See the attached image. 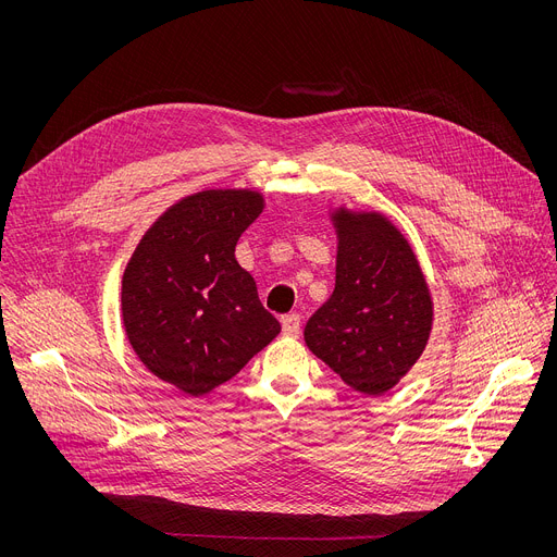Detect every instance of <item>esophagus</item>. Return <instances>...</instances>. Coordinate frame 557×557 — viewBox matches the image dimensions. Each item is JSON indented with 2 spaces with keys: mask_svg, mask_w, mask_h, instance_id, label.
I'll return each instance as SVG.
<instances>
[{
  "mask_svg": "<svg viewBox=\"0 0 557 557\" xmlns=\"http://www.w3.org/2000/svg\"><path fill=\"white\" fill-rule=\"evenodd\" d=\"M299 331H301L299 314L290 312V314H284V317H282V333H284L286 337H297Z\"/></svg>",
  "mask_w": 557,
  "mask_h": 557,
  "instance_id": "obj_1",
  "label": "esophagus"
}]
</instances>
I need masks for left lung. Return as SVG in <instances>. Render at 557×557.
<instances>
[{"instance_id":"8db88e82","label":"left lung","mask_w":557,"mask_h":557,"mask_svg":"<svg viewBox=\"0 0 557 557\" xmlns=\"http://www.w3.org/2000/svg\"><path fill=\"white\" fill-rule=\"evenodd\" d=\"M337 277L304 339L350 387L383 394L417 363L432 329V299L401 231L385 218L335 213Z\"/></svg>"}]
</instances>
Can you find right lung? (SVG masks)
Here are the masks:
<instances>
[{"mask_svg": "<svg viewBox=\"0 0 557 557\" xmlns=\"http://www.w3.org/2000/svg\"><path fill=\"white\" fill-rule=\"evenodd\" d=\"M256 191L209 189L145 233L123 275V324L140 361L198 396L240 372L277 333L235 245L262 213Z\"/></svg>", "mask_w": 557, "mask_h": 557, "instance_id": "obj_1", "label": "right lung"}]
</instances>
